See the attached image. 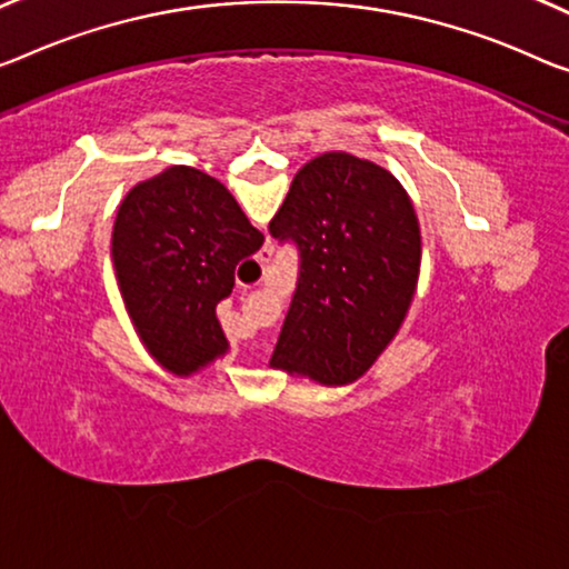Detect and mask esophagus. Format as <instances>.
<instances>
[{
	"instance_id": "34e87169",
	"label": "esophagus",
	"mask_w": 569,
	"mask_h": 569,
	"mask_svg": "<svg viewBox=\"0 0 569 569\" xmlns=\"http://www.w3.org/2000/svg\"><path fill=\"white\" fill-rule=\"evenodd\" d=\"M269 259H272V251H269V249H267V251H261V254H259V259H257V264H261V267H264Z\"/></svg>"
}]
</instances>
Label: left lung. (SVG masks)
Wrapping results in <instances>:
<instances>
[{
	"label": "left lung",
	"instance_id": "8db88e82",
	"mask_svg": "<svg viewBox=\"0 0 569 569\" xmlns=\"http://www.w3.org/2000/svg\"><path fill=\"white\" fill-rule=\"evenodd\" d=\"M300 249V277L272 361L343 387L371 369L399 333L417 292L422 233L389 170L348 152L305 162L269 221Z\"/></svg>",
	"mask_w": 569,
	"mask_h": 569
}]
</instances>
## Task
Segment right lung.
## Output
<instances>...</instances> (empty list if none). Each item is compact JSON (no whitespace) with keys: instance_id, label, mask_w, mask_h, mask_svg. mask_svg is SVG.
<instances>
[{"instance_id":"obj_1","label":"right lung","mask_w":569,"mask_h":569,"mask_svg":"<svg viewBox=\"0 0 569 569\" xmlns=\"http://www.w3.org/2000/svg\"><path fill=\"white\" fill-rule=\"evenodd\" d=\"M261 243L229 188L188 164L124 196L111 231L113 274L139 340L162 369L193 376L229 353L216 305L231 295L236 264Z\"/></svg>"}]
</instances>
